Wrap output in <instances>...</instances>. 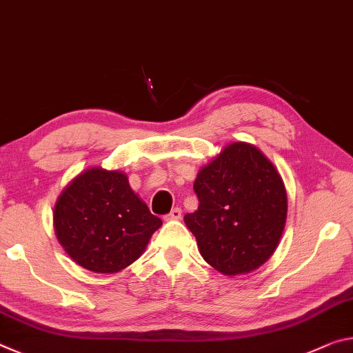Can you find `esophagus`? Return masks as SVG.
Instances as JSON below:
<instances>
[{"mask_svg":"<svg viewBox=\"0 0 353 353\" xmlns=\"http://www.w3.org/2000/svg\"><path fill=\"white\" fill-rule=\"evenodd\" d=\"M181 208H173L169 214L165 216V219L167 221H178V219H181Z\"/></svg>","mask_w":353,"mask_h":353,"instance_id":"34e87169","label":"esophagus"}]
</instances>
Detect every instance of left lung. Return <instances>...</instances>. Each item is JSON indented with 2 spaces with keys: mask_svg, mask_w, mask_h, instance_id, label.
<instances>
[{
  "mask_svg": "<svg viewBox=\"0 0 353 353\" xmlns=\"http://www.w3.org/2000/svg\"><path fill=\"white\" fill-rule=\"evenodd\" d=\"M195 212L184 216L201 256L223 275L258 269L279 245L286 222L285 184L256 147L234 142L199 172Z\"/></svg>",
  "mask_w": 353,
  "mask_h": 353,
  "instance_id": "left-lung-1",
  "label": "left lung"
}]
</instances>
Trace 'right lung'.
<instances>
[{"label": "right lung", "instance_id": "obj_1", "mask_svg": "<svg viewBox=\"0 0 353 353\" xmlns=\"http://www.w3.org/2000/svg\"><path fill=\"white\" fill-rule=\"evenodd\" d=\"M163 221L132 192L122 172L85 170L63 189L54 206V230L74 263L114 274L134 263Z\"/></svg>", "mask_w": 353, "mask_h": 353}]
</instances>
